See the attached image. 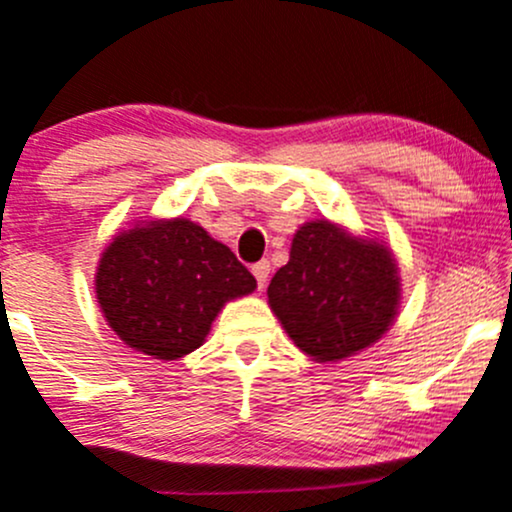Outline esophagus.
I'll return each instance as SVG.
<instances>
[{"label": "esophagus", "mask_w": 512, "mask_h": 512, "mask_svg": "<svg viewBox=\"0 0 512 512\" xmlns=\"http://www.w3.org/2000/svg\"><path fill=\"white\" fill-rule=\"evenodd\" d=\"M252 274H255V279H257V289H265L267 277H269V262L262 260V262H257V265H252Z\"/></svg>", "instance_id": "esophagus-1"}]
</instances>
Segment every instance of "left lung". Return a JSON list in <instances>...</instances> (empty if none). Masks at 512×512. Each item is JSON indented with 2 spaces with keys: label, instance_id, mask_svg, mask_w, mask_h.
Instances as JSON below:
<instances>
[{
  "label": "left lung",
  "instance_id": "left-lung-1",
  "mask_svg": "<svg viewBox=\"0 0 512 512\" xmlns=\"http://www.w3.org/2000/svg\"><path fill=\"white\" fill-rule=\"evenodd\" d=\"M267 296L299 350L338 362L389 330L401 289L384 245L313 221L294 235L289 262L272 277Z\"/></svg>",
  "mask_w": 512,
  "mask_h": 512
}]
</instances>
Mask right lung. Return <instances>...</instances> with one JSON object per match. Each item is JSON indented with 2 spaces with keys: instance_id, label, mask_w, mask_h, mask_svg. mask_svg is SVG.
<instances>
[{
  "instance_id": "add662e5",
  "label": "right lung",
  "mask_w": 512,
  "mask_h": 512,
  "mask_svg": "<svg viewBox=\"0 0 512 512\" xmlns=\"http://www.w3.org/2000/svg\"><path fill=\"white\" fill-rule=\"evenodd\" d=\"M255 286L238 257L187 218L116 235L97 269L106 323L128 347L157 359L194 352L223 303Z\"/></svg>"
}]
</instances>
